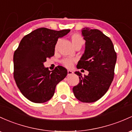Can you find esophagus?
I'll return each instance as SVG.
<instances>
[{
	"label": "esophagus",
	"mask_w": 132,
	"mask_h": 132,
	"mask_svg": "<svg viewBox=\"0 0 132 132\" xmlns=\"http://www.w3.org/2000/svg\"><path fill=\"white\" fill-rule=\"evenodd\" d=\"M73 73V72H72V70H69L67 71V75L68 76H69V75H72V74Z\"/></svg>",
	"instance_id": "34e87169"
}]
</instances>
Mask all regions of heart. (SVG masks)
I'll return each instance as SVG.
<instances>
[{
	"instance_id": "heart-1",
	"label": "heart",
	"mask_w": 132,
	"mask_h": 132,
	"mask_svg": "<svg viewBox=\"0 0 132 132\" xmlns=\"http://www.w3.org/2000/svg\"><path fill=\"white\" fill-rule=\"evenodd\" d=\"M71 40H72V42L74 47L77 46V45H81V46H82V45L84 43V39H83L82 36L77 34H73L72 36V37H71ZM73 63L74 60L73 59L70 58L65 59L62 61V64L67 68L72 67L73 66Z\"/></svg>"
}]
</instances>
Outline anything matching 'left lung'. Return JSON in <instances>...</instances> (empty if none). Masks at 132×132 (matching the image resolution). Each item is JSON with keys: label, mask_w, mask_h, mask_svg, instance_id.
I'll use <instances>...</instances> for the list:
<instances>
[{"label": "left lung", "mask_w": 132, "mask_h": 132, "mask_svg": "<svg viewBox=\"0 0 132 132\" xmlns=\"http://www.w3.org/2000/svg\"><path fill=\"white\" fill-rule=\"evenodd\" d=\"M82 35L85 48L77 65L88 71L83 77L79 72V83L74 86L75 97L82 102L92 103L102 98L113 81L117 54L110 38L98 29L83 28Z\"/></svg>", "instance_id": "1"}]
</instances>
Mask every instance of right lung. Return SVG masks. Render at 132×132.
<instances>
[{
    "instance_id": "1",
    "label": "right lung",
    "mask_w": 132,
    "mask_h": 132,
    "mask_svg": "<svg viewBox=\"0 0 132 132\" xmlns=\"http://www.w3.org/2000/svg\"><path fill=\"white\" fill-rule=\"evenodd\" d=\"M70 31L39 28L20 41L14 54V77L22 95L30 101L38 103L48 101L54 96L56 85L67 75L63 67L57 66L50 71L44 63L54 55L58 38Z\"/></svg>"
}]
</instances>
